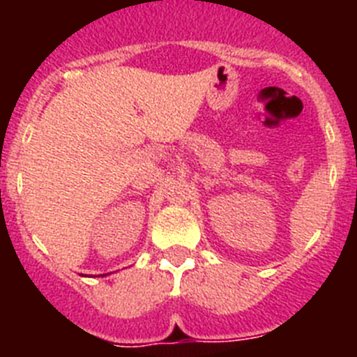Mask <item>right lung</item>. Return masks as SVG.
Masks as SVG:
<instances>
[{
  "label": "right lung",
  "mask_w": 357,
  "mask_h": 357,
  "mask_svg": "<svg viewBox=\"0 0 357 357\" xmlns=\"http://www.w3.org/2000/svg\"><path fill=\"white\" fill-rule=\"evenodd\" d=\"M102 277H103V275H102Z\"/></svg>",
  "instance_id": "right-lung-1"
}]
</instances>
